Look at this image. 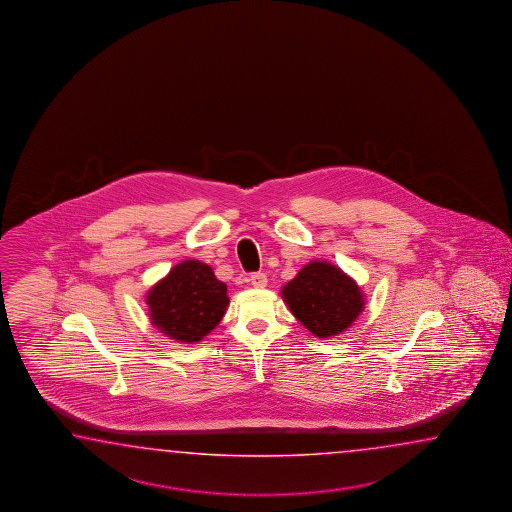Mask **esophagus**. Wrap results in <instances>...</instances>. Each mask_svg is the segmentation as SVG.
I'll return each instance as SVG.
<instances>
[{
  "mask_svg": "<svg viewBox=\"0 0 512 512\" xmlns=\"http://www.w3.org/2000/svg\"><path fill=\"white\" fill-rule=\"evenodd\" d=\"M251 283L252 287L263 289V287L267 285V274H265V272H252Z\"/></svg>",
  "mask_w": 512,
  "mask_h": 512,
  "instance_id": "esophagus-1",
  "label": "esophagus"
}]
</instances>
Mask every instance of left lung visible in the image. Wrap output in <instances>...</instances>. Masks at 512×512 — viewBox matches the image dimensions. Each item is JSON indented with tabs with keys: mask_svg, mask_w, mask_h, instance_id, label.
I'll use <instances>...</instances> for the list:
<instances>
[{
	"mask_svg": "<svg viewBox=\"0 0 512 512\" xmlns=\"http://www.w3.org/2000/svg\"><path fill=\"white\" fill-rule=\"evenodd\" d=\"M282 291L291 313L320 338L348 329L364 305L359 285L326 261L305 265Z\"/></svg>",
	"mask_w": 512,
	"mask_h": 512,
	"instance_id": "1",
	"label": "left lung"
}]
</instances>
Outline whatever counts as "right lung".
<instances>
[{"instance_id": "add662e5", "label": "right lung", "mask_w": 512, "mask_h": 512, "mask_svg": "<svg viewBox=\"0 0 512 512\" xmlns=\"http://www.w3.org/2000/svg\"><path fill=\"white\" fill-rule=\"evenodd\" d=\"M152 324L179 342H199L218 326L229 305L227 285L207 263L186 260L148 293Z\"/></svg>"}]
</instances>
